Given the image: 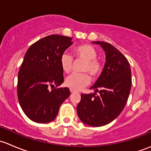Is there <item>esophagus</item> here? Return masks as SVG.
<instances>
[{"label": "esophagus", "mask_w": 151, "mask_h": 151, "mask_svg": "<svg viewBox=\"0 0 151 151\" xmlns=\"http://www.w3.org/2000/svg\"><path fill=\"white\" fill-rule=\"evenodd\" d=\"M70 91H71V93H74V92H75V91H74V90H72V89H70Z\"/></svg>", "instance_id": "34e87169"}]
</instances>
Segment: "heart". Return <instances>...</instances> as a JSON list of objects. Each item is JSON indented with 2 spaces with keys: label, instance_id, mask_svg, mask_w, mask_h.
<instances>
[{
  "label": "heart",
  "instance_id": "obj_1",
  "mask_svg": "<svg viewBox=\"0 0 151 151\" xmlns=\"http://www.w3.org/2000/svg\"><path fill=\"white\" fill-rule=\"evenodd\" d=\"M74 55L76 58L84 60L81 71L83 73L71 74L66 79L65 84L67 87L74 91H79L87 85L90 82L88 72L93 77H97L102 71V64L99 59L96 58L97 52L92 45L84 44L78 45L74 49ZM73 59L68 53L62 54L60 59V66L64 72L68 73L71 69Z\"/></svg>",
  "mask_w": 151,
  "mask_h": 151
}]
</instances>
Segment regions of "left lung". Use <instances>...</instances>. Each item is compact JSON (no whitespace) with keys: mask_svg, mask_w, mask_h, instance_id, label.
Masks as SVG:
<instances>
[{"mask_svg":"<svg viewBox=\"0 0 151 151\" xmlns=\"http://www.w3.org/2000/svg\"><path fill=\"white\" fill-rule=\"evenodd\" d=\"M101 45L106 54L104 69L91 89L95 93L82 94L77 112L82 122L91 126H103L121 114L127 102L132 85V72L129 61L112 45L93 42ZM99 92L100 95L96 96Z\"/></svg>","mask_w":151,"mask_h":151,"instance_id":"1","label":"left lung"}]
</instances>
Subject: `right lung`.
<instances>
[{"mask_svg": "<svg viewBox=\"0 0 151 151\" xmlns=\"http://www.w3.org/2000/svg\"><path fill=\"white\" fill-rule=\"evenodd\" d=\"M71 39L50 35L33 44L25 53L18 72L17 96L24 113L34 122L52 121L69 96L68 88L56 87L64 80L60 59L72 45Z\"/></svg>", "mask_w": 151, "mask_h": 151, "instance_id": "right-lung-1", "label": "right lung"}]
</instances>
